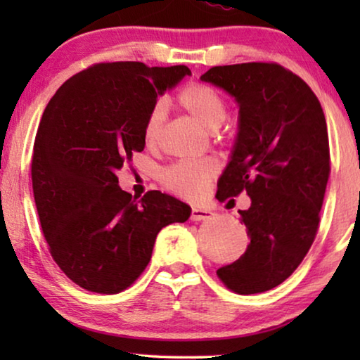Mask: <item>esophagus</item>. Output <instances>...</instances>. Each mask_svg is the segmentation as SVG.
Returning <instances> with one entry per match:
<instances>
[{
	"label": "esophagus",
	"mask_w": 360,
	"mask_h": 360,
	"mask_svg": "<svg viewBox=\"0 0 360 360\" xmlns=\"http://www.w3.org/2000/svg\"><path fill=\"white\" fill-rule=\"evenodd\" d=\"M211 216H213V211L208 210V208H198V206H195L193 210H191V221H205V219H210Z\"/></svg>",
	"instance_id": "esophagus-1"
}]
</instances>
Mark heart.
I'll return each mask as SVG.
<instances>
[{"label":"heart","mask_w":360,"mask_h":360,"mask_svg":"<svg viewBox=\"0 0 360 360\" xmlns=\"http://www.w3.org/2000/svg\"><path fill=\"white\" fill-rule=\"evenodd\" d=\"M176 103L206 129L216 131L228 117V105L223 95L213 86L203 83H188L181 88L176 93ZM164 117V105L155 103L147 112L142 127V139L147 146L155 144ZM218 162L211 157H205V159L175 162L160 172L159 179L160 184L172 193L185 200H200L218 175Z\"/></svg>","instance_id":"1"}]
</instances>
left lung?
I'll return each mask as SVG.
<instances>
[{
	"label": "left lung",
	"instance_id": "8db88e82",
	"mask_svg": "<svg viewBox=\"0 0 360 360\" xmlns=\"http://www.w3.org/2000/svg\"><path fill=\"white\" fill-rule=\"evenodd\" d=\"M201 80L239 105L238 139L216 196L245 191L252 200L239 211L248 249L216 275L234 293L267 292L297 270L316 238L331 172L326 117L307 82L275 62L213 67Z\"/></svg>",
	"mask_w": 360,
	"mask_h": 360
}]
</instances>
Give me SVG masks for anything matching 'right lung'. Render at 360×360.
<instances>
[{"mask_svg": "<svg viewBox=\"0 0 360 360\" xmlns=\"http://www.w3.org/2000/svg\"><path fill=\"white\" fill-rule=\"evenodd\" d=\"M190 73L186 65L95 63L63 83L44 111L31 160L39 221L52 259L88 292L131 287L159 231L190 218L188 205L157 190L132 198L116 175L144 150L142 127L157 96Z\"/></svg>", "mask_w": 360, "mask_h": 360, "instance_id": "right-lung-1", "label": "right lung"}]
</instances>
